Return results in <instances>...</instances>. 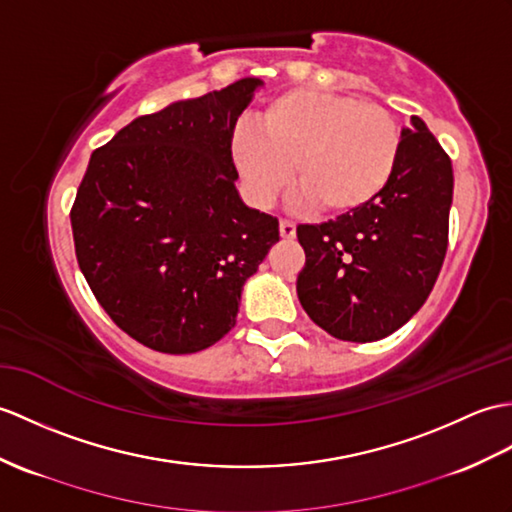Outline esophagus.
Here are the masks:
<instances>
[{
  "label": "esophagus",
  "mask_w": 512,
  "mask_h": 512,
  "mask_svg": "<svg viewBox=\"0 0 512 512\" xmlns=\"http://www.w3.org/2000/svg\"><path fill=\"white\" fill-rule=\"evenodd\" d=\"M279 233H281L283 240H294V237H296V227H294V222H290V220H281V222H279Z\"/></svg>",
  "instance_id": "esophagus-1"
}]
</instances>
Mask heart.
Segmentation results:
<instances>
[{
	"label": "heart",
	"mask_w": 512,
	"mask_h": 512,
	"mask_svg": "<svg viewBox=\"0 0 512 512\" xmlns=\"http://www.w3.org/2000/svg\"><path fill=\"white\" fill-rule=\"evenodd\" d=\"M399 141V128L382 106L342 93L290 89L255 115V135L235 137L233 161L257 205H270L290 181L303 205L344 216L386 187Z\"/></svg>",
	"instance_id": "b5f03b06"
}]
</instances>
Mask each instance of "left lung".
<instances>
[{
  "label": "left lung",
  "mask_w": 512,
  "mask_h": 512,
  "mask_svg": "<svg viewBox=\"0 0 512 512\" xmlns=\"http://www.w3.org/2000/svg\"><path fill=\"white\" fill-rule=\"evenodd\" d=\"M454 170L412 117L390 181L368 205L323 224H299L303 310L338 340L375 342L403 327L430 296L447 253Z\"/></svg>",
  "instance_id": "8db88e82"
}]
</instances>
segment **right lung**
I'll use <instances>...</instances> for the list:
<instances>
[{
  "label": "right lung",
  "mask_w": 512,
  "mask_h": 512,
  "mask_svg": "<svg viewBox=\"0 0 512 512\" xmlns=\"http://www.w3.org/2000/svg\"><path fill=\"white\" fill-rule=\"evenodd\" d=\"M259 78L141 115L91 154L71 207L78 266L130 338L196 353L235 325L279 220L244 205L231 139Z\"/></svg>",
  "instance_id": "1"
}]
</instances>
